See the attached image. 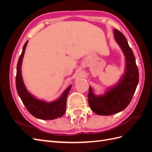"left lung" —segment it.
Wrapping results in <instances>:
<instances>
[{"label": "left lung", "instance_id": "8db88e82", "mask_svg": "<svg viewBox=\"0 0 152 152\" xmlns=\"http://www.w3.org/2000/svg\"><path fill=\"white\" fill-rule=\"evenodd\" d=\"M115 39L125 55L126 70L120 82L104 95L96 96L89 87L88 102L93 111L100 115H110L125 109L134 95L139 82V72L134 53L124 34L114 29Z\"/></svg>", "mask_w": 152, "mask_h": 152}]
</instances>
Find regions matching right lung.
Instances as JSON below:
<instances>
[{
    "label": "right lung",
    "mask_w": 152,
    "mask_h": 152,
    "mask_svg": "<svg viewBox=\"0 0 152 152\" xmlns=\"http://www.w3.org/2000/svg\"><path fill=\"white\" fill-rule=\"evenodd\" d=\"M27 43L28 40L23 48L22 53L17 64L16 86L18 94L27 110L35 117L43 120H53L61 117L66 112V99L72 86H69L63 92L61 97L58 100L51 103H46L44 101L39 100L31 95L26 89L21 75V63Z\"/></svg>",
    "instance_id": "1"
}]
</instances>
